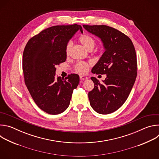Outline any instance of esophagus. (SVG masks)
Here are the masks:
<instances>
[{"instance_id": "34e87169", "label": "esophagus", "mask_w": 159, "mask_h": 159, "mask_svg": "<svg viewBox=\"0 0 159 159\" xmlns=\"http://www.w3.org/2000/svg\"><path fill=\"white\" fill-rule=\"evenodd\" d=\"M80 79L82 80H84L88 79V78L86 76H84V75H80Z\"/></svg>"}]
</instances>
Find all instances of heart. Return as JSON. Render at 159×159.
Wrapping results in <instances>:
<instances>
[{
  "label": "heart",
  "instance_id": "obj_1",
  "mask_svg": "<svg viewBox=\"0 0 159 159\" xmlns=\"http://www.w3.org/2000/svg\"><path fill=\"white\" fill-rule=\"evenodd\" d=\"M80 43L83 45V47L87 50H93L95 47L96 41L95 39L90 35L83 34L79 38ZM72 47V43L69 41L65 47V53L66 55H69ZM89 65L87 63L84 62H79L76 65V70L79 73H85L88 70Z\"/></svg>",
  "mask_w": 159,
  "mask_h": 159
}]
</instances>
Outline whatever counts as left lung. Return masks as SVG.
I'll list each match as a JSON object with an SVG mask.
<instances>
[{"mask_svg": "<svg viewBox=\"0 0 159 159\" xmlns=\"http://www.w3.org/2000/svg\"><path fill=\"white\" fill-rule=\"evenodd\" d=\"M84 28L101 39L105 50L92 72L106 74L101 83L92 77L94 83L88 94L90 104L101 115L118 109L126 101L137 75L136 52L131 40L126 35L106 25H83Z\"/></svg>", "mask_w": 159, "mask_h": 159, "instance_id": "obj_1", "label": "left lung"}]
</instances>
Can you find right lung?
I'll return each mask as SVG.
<instances>
[{
	"mask_svg": "<svg viewBox=\"0 0 159 159\" xmlns=\"http://www.w3.org/2000/svg\"><path fill=\"white\" fill-rule=\"evenodd\" d=\"M80 25L55 26L45 29L27 43L22 57L25 82L37 106L50 115H58L70 104L79 76L72 74L55 77V66L65 61V47Z\"/></svg>",
	"mask_w": 159,
	"mask_h": 159,
	"instance_id": "right-lung-1",
	"label": "right lung"
}]
</instances>
